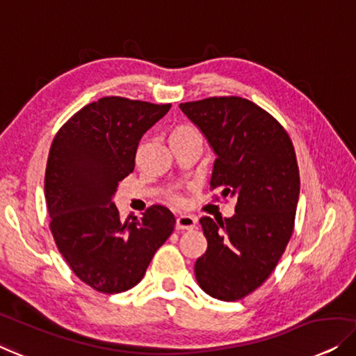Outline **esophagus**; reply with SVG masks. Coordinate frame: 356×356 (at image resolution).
<instances>
[{
  "instance_id": "obj_1",
  "label": "esophagus",
  "mask_w": 356,
  "mask_h": 356,
  "mask_svg": "<svg viewBox=\"0 0 356 356\" xmlns=\"http://www.w3.org/2000/svg\"><path fill=\"white\" fill-rule=\"evenodd\" d=\"M197 220L193 215H179L177 218V229H193Z\"/></svg>"
}]
</instances>
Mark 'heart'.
<instances>
[{"label":"heart","instance_id":"1","mask_svg":"<svg viewBox=\"0 0 356 356\" xmlns=\"http://www.w3.org/2000/svg\"><path fill=\"white\" fill-rule=\"evenodd\" d=\"M186 133H197V130H195V128L191 127V125H179L172 131V135H186ZM172 200H173V202H177V204H181L183 197L179 194L175 193V194H172Z\"/></svg>","mask_w":356,"mask_h":356}]
</instances>
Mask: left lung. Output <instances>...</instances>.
<instances>
[{
	"instance_id": "8db88e82",
	"label": "left lung",
	"mask_w": 356,
	"mask_h": 356,
	"mask_svg": "<svg viewBox=\"0 0 356 356\" xmlns=\"http://www.w3.org/2000/svg\"><path fill=\"white\" fill-rule=\"evenodd\" d=\"M179 107L216 154L210 189L238 199L231 218H200L207 252L195 261V280L213 298L241 300L270 277L292 236L300 193L293 144L275 117L244 97Z\"/></svg>"
}]
</instances>
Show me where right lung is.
I'll list each match as a JSON object with an SVG mask.
<instances>
[{
    "mask_svg": "<svg viewBox=\"0 0 356 356\" xmlns=\"http://www.w3.org/2000/svg\"><path fill=\"white\" fill-rule=\"evenodd\" d=\"M170 107L101 97L72 115L51 144L44 173L49 229L70 270L97 292L135 287L175 229L177 220L163 205L123 221L112 202L118 181L135 170L143 135Z\"/></svg>",
    "mask_w": 356,
    "mask_h": 356,
    "instance_id": "1",
    "label": "right lung"
}]
</instances>
